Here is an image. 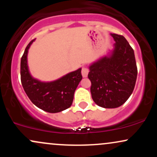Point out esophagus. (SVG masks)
I'll return each mask as SVG.
<instances>
[{"instance_id": "1", "label": "esophagus", "mask_w": 157, "mask_h": 157, "mask_svg": "<svg viewBox=\"0 0 157 157\" xmlns=\"http://www.w3.org/2000/svg\"><path fill=\"white\" fill-rule=\"evenodd\" d=\"M89 72V69L87 67L82 68V75L83 77H86L88 76V74Z\"/></svg>"}]
</instances>
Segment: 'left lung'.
Wrapping results in <instances>:
<instances>
[{"instance_id":"left-lung-1","label":"left lung","mask_w":157,"mask_h":157,"mask_svg":"<svg viewBox=\"0 0 157 157\" xmlns=\"http://www.w3.org/2000/svg\"><path fill=\"white\" fill-rule=\"evenodd\" d=\"M111 35L116 42L112 54L90 66L88 75L93 100L105 109L125 103L134 91L137 77L134 49L122 35Z\"/></svg>"}]
</instances>
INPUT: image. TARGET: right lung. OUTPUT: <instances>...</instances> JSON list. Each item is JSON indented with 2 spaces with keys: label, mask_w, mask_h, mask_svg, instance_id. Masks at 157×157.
I'll use <instances>...</instances> for the list:
<instances>
[{
  "label": "right lung",
  "mask_w": 157,
  "mask_h": 157,
  "mask_svg": "<svg viewBox=\"0 0 157 157\" xmlns=\"http://www.w3.org/2000/svg\"><path fill=\"white\" fill-rule=\"evenodd\" d=\"M35 39L27 45L21 60V80L23 88L32 103L46 112L57 113L71 105L74 94L82 80L81 68L59 80L43 82L30 75L27 66L28 49Z\"/></svg>",
  "instance_id": "right-lung-1"
}]
</instances>
